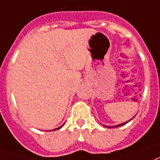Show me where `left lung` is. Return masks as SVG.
<instances>
[{
  "label": "left lung",
  "instance_id": "1",
  "mask_svg": "<svg viewBox=\"0 0 160 160\" xmlns=\"http://www.w3.org/2000/svg\"><path fill=\"white\" fill-rule=\"evenodd\" d=\"M132 119H131V120H132ZM131 120H130V121H131ZM128 122H129V121H128ZM126 122L122 123V124H119V125L114 126V127H107V126H105V127H108V128H112V127H121V126L124 125V124H126V123H127V122Z\"/></svg>",
  "mask_w": 160,
  "mask_h": 160
}]
</instances>
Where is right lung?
<instances>
[{"mask_svg": "<svg viewBox=\"0 0 160 160\" xmlns=\"http://www.w3.org/2000/svg\"><path fill=\"white\" fill-rule=\"evenodd\" d=\"M58 127V128H57V129H55V130H58V129H60V128H61V127Z\"/></svg>", "mask_w": 160, "mask_h": 160, "instance_id": "obj_1", "label": "right lung"}]
</instances>
